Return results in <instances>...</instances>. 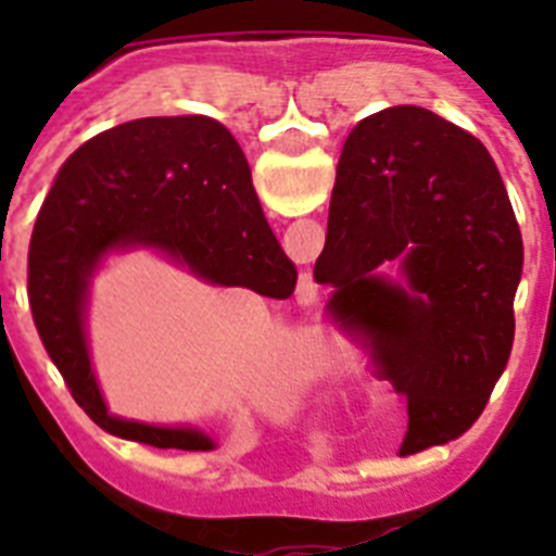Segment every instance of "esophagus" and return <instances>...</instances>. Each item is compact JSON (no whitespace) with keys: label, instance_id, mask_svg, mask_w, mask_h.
Instances as JSON below:
<instances>
[{"label":"esophagus","instance_id":"esophagus-1","mask_svg":"<svg viewBox=\"0 0 556 556\" xmlns=\"http://www.w3.org/2000/svg\"><path fill=\"white\" fill-rule=\"evenodd\" d=\"M312 294H314V283L312 287H301V301H312Z\"/></svg>","mask_w":556,"mask_h":556}]
</instances>
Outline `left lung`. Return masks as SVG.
<instances>
[{
	"instance_id": "8db88e82",
	"label": "left lung",
	"mask_w": 556,
	"mask_h": 556,
	"mask_svg": "<svg viewBox=\"0 0 556 556\" xmlns=\"http://www.w3.org/2000/svg\"><path fill=\"white\" fill-rule=\"evenodd\" d=\"M402 267L390 282L381 268ZM523 239L488 147L417 105L358 122L337 166L314 281L328 314L406 395L401 456L445 445L484 412L515 339Z\"/></svg>"
}]
</instances>
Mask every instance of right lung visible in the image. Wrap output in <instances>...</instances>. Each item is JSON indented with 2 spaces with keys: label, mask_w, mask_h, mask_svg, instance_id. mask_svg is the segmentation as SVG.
Returning a JSON list of instances; mask_svg holds the SVG:
<instances>
[{
  "label": "right lung",
  "mask_w": 556,
  "mask_h": 556,
  "mask_svg": "<svg viewBox=\"0 0 556 556\" xmlns=\"http://www.w3.org/2000/svg\"><path fill=\"white\" fill-rule=\"evenodd\" d=\"M152 248L211 283L289 298L298 269L269 230L242 147L208 116H147L88 139L38 211L27 294L38 337L83 412L152 448L211 451L198 429L108 415L86 345L88 278L111 250Z\"/></svg>",
  "instance_id": "obj_1"
}]
</instances>
